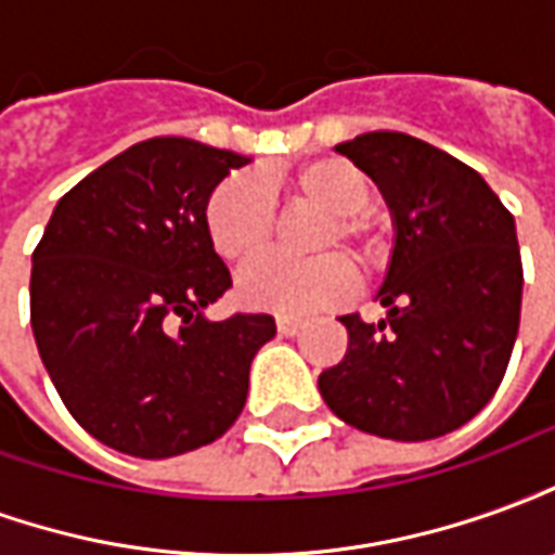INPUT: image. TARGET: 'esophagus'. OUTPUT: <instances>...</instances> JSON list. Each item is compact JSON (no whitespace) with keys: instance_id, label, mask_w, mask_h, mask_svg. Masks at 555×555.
<instances>
[{"instance_id":"34e87169","label":"esophagus","mask_w":555,"mask_h":555,"mask_svg":"<svg viewBox=\"0 0 555 555\" xmlns=\"http://www.w3.org/2000/svg\"><path fill=\"white\" fill-rule=\"evenodd\" d=\"M302 326V318H297V314H279L276 318V330L282 333V336H297Z\"/></svg>"}]
</instances>
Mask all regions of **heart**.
<instances>
[{"label": "heart", "mask_w": 555, "mask_h": 555, "mask_svg": "<svg viewBox=\"0 0 555 555\" xmlns=\"http://www.w3.org/2000/svg\"><path fill=\"white\" fill-rule=\"evenodd\" d=\"M291 193L330 214L318 249L341 243L365 270L389 261V241L365 207L372 202L369 178L341 157H318L288 171ZM276 229V202L258 175L237 171L219 183L205 205V231L210 246L225 261H246L264 249ZM357 288V273L345 255L326 253L309 261L264 255L237 276V297L249 309L300 314L341 302Z\"/></svg>", "instance_id": "heart-1"}]
</instances>
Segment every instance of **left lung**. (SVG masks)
<instances>
[{"label":"left lung","mask_w":555,"mask_h":555,"mask_svg":"<svg viewBox=\"0 0 555 555\" xmlns=\"http://www.w3.org/2000/svg\"><path fill=\"white\" fill-rule=\"evenodd\" d=\"M372 178L396 222L380 324L338 318L345 360L318 377L326 408L386 440L461 428L500 389L520 326L524 264L508 207L485 178L408 133L336 145Z\"/></svg>","instance_id":"1"}]
</instances>
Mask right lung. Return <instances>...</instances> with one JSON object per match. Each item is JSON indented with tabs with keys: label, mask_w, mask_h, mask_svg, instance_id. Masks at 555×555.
Wrapping results in <instances>:
<instances>
[{
	"label": "right lung",
	"mask_w": 555,
	"mask_h": 555,
	"mask_svg": "<svg viewBox=\"0 0 555 555\" xmlns=\"http://www.w3.org/2000/svg\"><path fill=\"white\" fill-rule=\"evenodd\" d=\"M249 157L183 137L127 147L59 198L31 253V333L70 416L133 457H175L234 425L273 314L207 321L231 288L205 231Z\"/></svg>",
	"instance_id": "right-lung-1"
}]
</instances>
